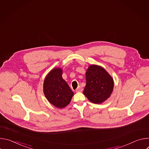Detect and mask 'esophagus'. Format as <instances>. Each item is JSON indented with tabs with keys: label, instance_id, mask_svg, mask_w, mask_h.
Returning <instances> with one entry per match:
<instances>
[{
	"label": "esophagus",
	"instance_id": "1",
	"mask_svg": "<svg viewBox=\"0 0 149 149\" xmlns=\"http://www.w3.org/2000/svg\"><path fill=\"white\" fill-rule=\"evenodd\" d=\"M82 90H83L82 88L81 87L79 86V87L76 89V92H77V93H78V92H82Z\"/></svg>",
	"mask_w": 149,
	"mask_h": 149
}]
</instances>
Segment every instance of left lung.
<instances>
[{
    "mask_svg": "<svg viewBox=\"0 0 149 149\" xmlns=\"http://www.w3.org/2000/svg\"><path fill=\"white\" fill-rule=\"evenodd\" d=\"M86 86L83 94L94 104H101L107 100L113 93L114 80L103 67L92 64L86 73Z\"/></svg>",
    "mask_w": 149,
    "mask_h": 149,
    "instance_id": "1",
    "label": "left lung"
}]
</instances>
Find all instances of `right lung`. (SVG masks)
Here are the masks:
<instances>
[{"mask_svg":"<svg viewBox=\"0 0 149 149\" xmlns=\"http://www.w3.org/2000/svg\"><path fill=\"white\" fill-rule=\"evenodd\" d=\"M62 70L58 67L47 75L43 85L44 94L48 101L58 109L65 107L71 102L74 93L62 77Z\"/></svg>","mask_w":149,"mask_h":149,"instance_id":"add662e5","label":"right lung"}]
</instances>
